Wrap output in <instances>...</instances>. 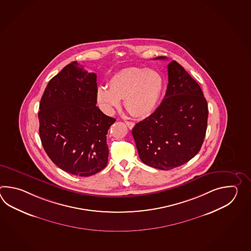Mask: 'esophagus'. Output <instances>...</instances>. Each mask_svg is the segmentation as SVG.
I'll use <instances>...</instances> for the list:
<instances>
[{
    "instance_id": "1",
    "label": "esophagus",
    "mask_w": 251,
    "mask_h": 251,
    "mask_svg": "<svg viewBox=\"0 0 251 251\" xmlns=\"http://www.w3.org/2000/svg\"><path fill=\"white\" fill-rule=\"evenodd\" d=\"M126 126H127L128 128H130V129H132V128L134 126V123H133V122H130V121H126Z\"/></svg>"
}]
</instances>
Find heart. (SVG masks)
Wrapping results in <instances>:
<instances>
[{
	"label": "heart",
	"instance_id": "b5f03b06",
	"mask_svg": "<svg viewBox=\"0 0 251 251\" xmlns=\"http://www.w3.org/2000/svg\"><path fill=\"white\" fill-rule=\"evenodd\" d=\"M107 87L108 90L100 87L96 92L97 101L104 112L111 114L124 100V106L133 117L145 118L160 101L164 80L155 70L129 67L113 75Z\"/></svg>",
	"mask_w": 251,
	"mask_h": 251
}]
</instances>
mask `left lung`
I'll list each match as a JSON object with an SVG mask.
<instances>
[{"label":"left lung","mask_w":251,"mask_h":251,"mask_svg":"<svg viewBox=\"0 0 251 251\" xmlns=\"http://www.w3.org/2000/svg\"><path fill=\"white\" fill-rule=\"evenodd\" d=\"M168 77L160 106L132 130L141 160L162 171L183 165L198 154L208 118L207 102L200 86L176 61L168 64Z\"/></svg>","instance_id":"obj_1"}]
</instances>
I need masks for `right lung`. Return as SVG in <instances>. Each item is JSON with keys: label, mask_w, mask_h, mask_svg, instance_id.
<instances>
[{"label": "right lung", "mask_w": 251, "mask_h": 251, "mask_svg": "<svg viewBox=\"0 0 251 251\" xmlns=\"http://www.w3.org/2000/svg\"><path fill=\"white\" fill-rule=\"evenodd\" d=\"M97 75L77 61L49 80L39 104V135L61 170L89 176L107 164V134L115 123L97 107Z\"/></svg>", "instance_id": "obj_1"}]
</instances>
